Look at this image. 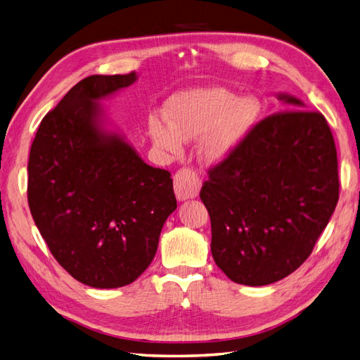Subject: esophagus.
<instances>
[{
  "label": "esophagus",
  "instance_id": "34e87169",
  "mask_svg": "<svg viewBox=\"0 0 360 360\" xmlns=\"http://www.w3.org/2000/svg\"><path fill=\"white\" fill-rule=\"evenodd\" d=\"M201 179L189 168H183L174 176V191L179 201H186L198 197Z\"/></svg>",
  "mask_w": 360,
  "mask_h": 360
}]
</instances>
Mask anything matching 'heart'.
<instances>
[{
  "instance_id": "b5f03b06",
  "label": "heart",
  "mask_w": 360,
  "mask_h": 360,
  "mask_svg": "<svg viewBox=\"0 0 360 360\" xmlns=\"http://www.w3.org/2000/svg\"><path fill=\"white\" fill-rule=\"evenodd\" d=\"M263 111L254 94L238 97L222 86H202L171 96L163 118L148 120L153 144L179 153L183 143L198 138V155L205 163H219L240 147Z\"/></svg>"
}]
</instances>
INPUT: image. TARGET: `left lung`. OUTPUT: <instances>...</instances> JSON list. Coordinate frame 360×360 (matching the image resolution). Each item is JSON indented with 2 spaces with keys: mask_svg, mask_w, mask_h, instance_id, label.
<instances>
[{
  "mask_svg": "<svg viewBox=\"0 0 360 360\" xmlns=\"http://www.w3.org/2000/svg\"><path fill=\"white\" fill-rule=\"evenodd\" d=\"M234 153L210 169L201 201L212 222V255L237 284L259 287L300 267L338 202V159L320 112L287 93Z\"/></svg>",
  "mask_w": 360,
  "mask_h": 360,
  "instance_id": "8db88e82",
  "label": "left lung"
}]
</instances>
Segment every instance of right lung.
<instances>
[{"label": "right lung", "mask_w": 360, "mask_h": 360, "mask_svg": "<svg viewBox=\"0 0 360 360\" xmlns=\"http://www.w3.org/2000/svg\"><path fill=\"white\" fill-rule=\"evenodd\" d=\"M138 79L91 75L45 115L30 150L28 205L60 266L82 284H132L177 209L171 174L141 159L101 103Z\"/></svg>", "instance_id": "right-lung-1"}]
</instances>
